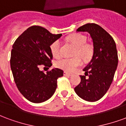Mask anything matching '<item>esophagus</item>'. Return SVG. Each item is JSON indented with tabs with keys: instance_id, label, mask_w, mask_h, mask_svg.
Segmentation results:
<instances>
[{
	"instance_id": "34e87169",
	"label": "esophagus",
	"mask_w": 126,
	"mask_h": 126,
	"mask_svg": "<svg viewBox=\"0 0 126 126\" xmlns=\"http://www.w3.org/2000/svg\"><path fill=\"white\" fill-rule=\"evenodd\" d=\"M64 76H72V74H70V73H68V72H66V71H64Z\"/></svg>"
}]
</instances>
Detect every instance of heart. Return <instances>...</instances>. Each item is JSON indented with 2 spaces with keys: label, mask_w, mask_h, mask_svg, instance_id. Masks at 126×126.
<instances>
[{
  "label": "heart",
  "mask_w": 126,
  "mask_h": 126,
  "mask_svg": "<svg viewBox=\"0 0 126 126\" xmlns=\"http://www.w3.org/2000/svg\"><path fill=\"white\" fill-rule=\"evenodd\" d=\"M67 40L76 47L74 57L71 58L64 57L56 61L55 65L58 68L65 71L72 72L82 64L81 57L84 61L89 59L93 54V46L86 42V37L82 33H76L68 36ZM50 49L54 57L57 58L61 55L60 42L55 40L50 45Z\"/></svg>",
  "instance_id": "1"
}]
</instances>
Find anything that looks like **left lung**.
<instances>
[{
	"label": "left lung",
	"mask_w": 126,
	"mask_h": 126,
	"mask_svg": "<svg viewBox=\"0 0 126 126\" xmlns=\"http://www.w3.org/2000/svg\"><path fill=\"white\" fill-rule=\"evenodd\" d=\"M77 31L90 33L93 39V54L83 69L85 76H80L81 82L74 90L82 99L94 102L105 94L113 80L118 63L116 44L112 36L96 23H86Z\"/></svg>",
	"instance_id": "obj_1"
}]
</instances>
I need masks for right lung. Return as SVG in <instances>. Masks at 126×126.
<instances>
[{
	"instance_id": "1",
	"label": "right lung",
	"mask_w": 126,
	"mask_h": 126,
	"mask_svg": "<svg viewBox=\"0 0 126 126\" xmlns=\"http://www.w3.org/2000/svg\"><path fill=\"white\" fill-rule=\"evenodd\" d=\"M61 35L33 26L13 44L10 63L14 81L21 94L30 102L40 103L49 99L57 87V79L63 76L60 69H52L47 74L40 70L41 65L49 69L52 65L50 45Z\"/></svg>"
}]
</instances>
